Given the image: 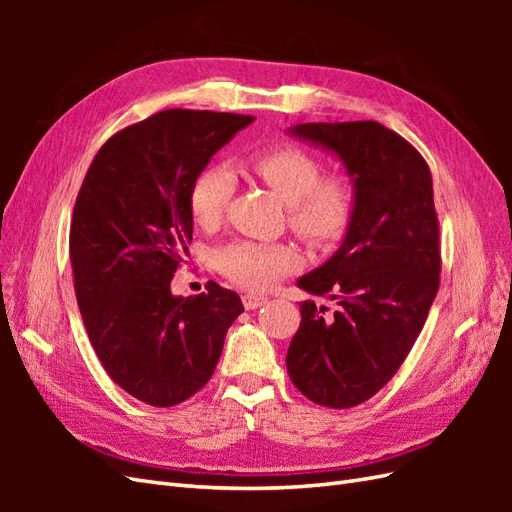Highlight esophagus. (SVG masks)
Here are the masks:
<instances>
[{"mask_svg":"<svg viewBox=\"0 0 512 512\" xmlns=\"http://www.w3.org/2000/svg\"><path fill=\"white\" fill-rule=\"evenodd\" d=\"M267 303V297H258V294H243V307L245 309H258Z\"/></svg>","mask_w":512,"mask_h":512,"instance_id":"1","label":"esophagus"}]
</instances>
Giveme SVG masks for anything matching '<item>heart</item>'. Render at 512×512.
<instances>
[{
    "instance_id": "obj_1",
    "label": "heart",
    "mask_w": 512,
    "mask_h": 512,
    "mask_svg": "<svg viewBox=\"0 0 512 512\" xmlns=\"http://www.w3.org/2000/svg\"><path fill=\"white\" fill-rule=\"evenodd\" d=\"M252 168L288 205V222L305 241L327 245L344 235L354 213V190L346 179H322V164L294 147L260 153ZM232 192L235 173L228 166L205 168L190 190L194 222L203 228L218 226ZM215 267L243 288L269 290L299 267V254L286 243L232 241L215 252Z\"/></svg>"
}]
</instances>
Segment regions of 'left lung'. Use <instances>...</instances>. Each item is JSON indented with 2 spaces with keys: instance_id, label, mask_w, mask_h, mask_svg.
Masks as SVG:
<instances>
[{
  "instance_id": "obj_1",
  "label": "left lung",
  "mask_w": 512,
  "mask_h": 512,
  "mask_svg": "<svg viewBox=\"0 0 512 512\" xmlns=\"http://www.w3.org/2000/svg\"><path fill=\"white\" fill-rule=\"evenodd\" d=\"M290 136L344 164L354 213L337 252L297 286L337 303H301L286 367L314 404L352 408L406 361L440 286V228L429 166L378 121L299 123Z\"/></svg>"
}]
</instances>
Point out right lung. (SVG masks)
I'll return each instance as SVG.
<instances>
[{
    "label": "right lung",
    "mask_w": 512,
    "mask_h": 512,
    "mask_svg": "<svg viewBox=\"0 0 512 512\" xmlns=\"http://www.w3.org/2000/svg\"><path fill=\"white\" fill-rule=\"evenodd\" d=\"M250 115L170 108L108 138L91 162L70 226L81 316L106 374L149 406L198 393L243 312L237 292L207 284L177 297L170 280L188 256L190 190Z\"/></svg>",
    "instance_id": "right-lung-1"
}]
</instances>
